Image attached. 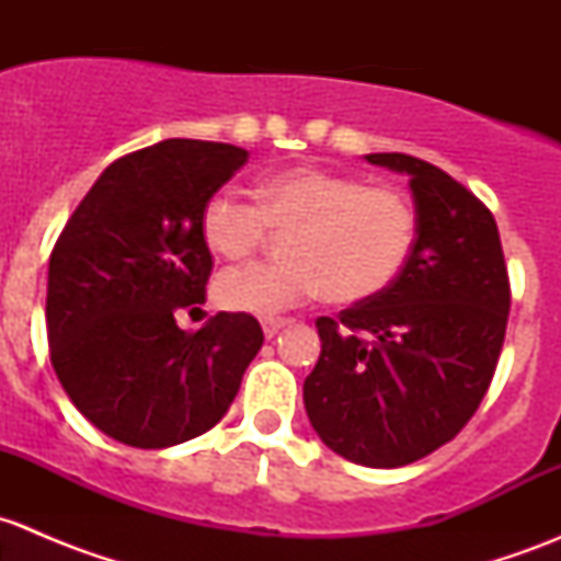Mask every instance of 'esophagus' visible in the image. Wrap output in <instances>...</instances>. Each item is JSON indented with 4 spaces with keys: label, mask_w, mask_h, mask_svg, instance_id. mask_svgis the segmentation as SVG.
<instances>
[{
    "label": "esophagus",
    "mask_w": 561,
    "mask_h": 561,
    "mask_svg": "<svg viewBox=\"0 0 561 561\" xmlns=\"http://www.w3.org/2000/svg\"><path fill=\"white\" fill-rule=\"evenodd\" d=\"M260 322H263L265 339H274L276 333H279L282 328H285L290 320H287V317H263V320H260Z\"/></svg>",
    "instance_id": "esophagus-1"
}]
</instances>
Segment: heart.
I'll return each instance as SVG.
<instances>
[{
    "label": "heart",
    "instance_id": "obj_1",
    "mask_svg": "<svg viewBox=\"0 0 561 561\" xmlns=\"http://www.w3.org/2000/svg\"><path fill=\"white\" fill-rule=\"evenodd\" d=\"M417 228L404 190L317 165L265 175L257 206L217 192L201 217L203 241L225 260L257 252L271 230L285 236L282 260L230 268L214 282L219 307L244 314L285 312L317 293L336 307L371 301L407 268Z\"/></svg>",
    "mask_w": 561,
    "mask_h": 561
}]
</instances>
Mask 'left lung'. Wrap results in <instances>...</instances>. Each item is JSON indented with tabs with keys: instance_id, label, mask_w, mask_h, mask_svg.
Wrapping results in <instances>:
<instances>
[{
	"instance_id": "8db88e82",
	"label": "left lung",
	"mask_w": 561,
	"mask_h": 561,
	"mask_svg": "<svg viewBox=\"0 0 561 561\" xmlns=\"http://www.w3.org/2000/svg\"><path fill=\"white\" fill-rule=\"evenodd\" d=\"M410 175L417 244L382 296L317 317L322 353L304 382L333 454L404 467L456 437L494 380L511 279L494 214L454 175L410 154H366Z\"/></svg>"
}]
</instances>
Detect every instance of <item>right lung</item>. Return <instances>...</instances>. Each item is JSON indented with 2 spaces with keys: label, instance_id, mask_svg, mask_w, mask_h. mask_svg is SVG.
<instances>
[{
  "label": "right lung",
  "instance_id": "right-lung-1",
  "mask_svg": "<svg viewBox=\"0 0 561 561\" xmlns=\"http://www.w3.org/2000/svg\"><path fill=\"white\" fill-rule=\"evenodd\" d=\"M247 160L239 146L186 138L118 157L56 239L50 364L78 412L118 443L160 450L201 437L263 347L252 314L219 312L201 331L175 322L206 304L203 206Z\"/></svg>",
  "mask_w": 561,
  "mask_h": 561
}]
</instances>
